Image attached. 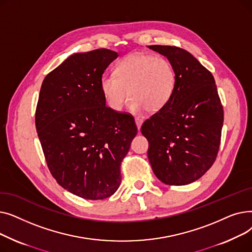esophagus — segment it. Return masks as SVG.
I'll return each instance as SVG.
<instances>
[{"mask_svg":"<svg viewBox=\"0 0 252 252\" xmlns=\"http://www.w3.org/2000/svg\"><path fill=\"white\" fill-rule=\"evenodd\" d=\"M135 121H136V125H137L138 128L140 129V127H141L142 124H143V117H142V116H137V117L135 118Z\"/></svg>","mask_w":252,"mask_h":252,"instance_id":"34e87169","label":"esophagus"}]
</instances>
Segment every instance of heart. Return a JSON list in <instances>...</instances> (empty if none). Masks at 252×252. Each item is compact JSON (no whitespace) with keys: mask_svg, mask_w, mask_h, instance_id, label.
<instances>
[{"mask_svg":"<svg viewBox=\"0 0 252 252\" xmlns=\"http://www.w3.org/2000/svg\"><path fill=\"white\" fill-rule=\"evenodd\" d=\"M177 82L175 67L164 57L130 54L119 61L114 74L103 75L102 94L109 107L121 111L130 97L128 107L139 112L155 113L162 109L174 94Z\"/></svg>","mask_w":252,"mask_h":252,"instance_id":"heart-1","label":"heart"}]
</instances>
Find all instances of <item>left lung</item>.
I'll list each match as a JSON object with an SVG mask.
<instances>
[{
    "label": "left lung",
    "mask_w": 252,
    "mask_h": 252,
    "mask_svg": "<svg viewBox=\"0 0 252 252\" xmlns=\"http://www.w3.org/2000/svg\"><path fill=\"white\" fill-rule=\"evenodd\" d=\"M167 57L177 74L174 94L146 119L141 133L149 142L148 158L162 183L183 186L200 179L216 161L223 109L214 75L186 50L148 46Z\"/></svg>",
    "instance_id": "8db88e82"
}]
</instances>
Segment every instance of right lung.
<instances>
[{
    "instance_id": "1",
    "label": "right lung",
    "mask_w": 252,
    "mask_h": 252,
    "mask_svg": "<svg viewBox=\"0 0 252 252\" xmlns=\"http://www.w3.org/2000/svg\"><path fill=\"white\" fill-rule=\"evenodd\" d=\"M117 57L108 49L71 55L45 77L35 127L57 183L90 200L113 195L121 165L138 133L134 116L106 106L100 82Z\"/></svg>"
}]
</instances>
